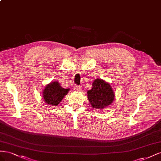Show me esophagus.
Wrapping results in <instances>:
<instances>
[{
	"label": "esophagus",
	"mask_w": 161,
	"mask_h": 161,
	"mask_svg": "<svg viewBox=\"0 0 161 161\" xmlns=\"http://www.w3.org/2000/svg\"><path fill=\"white\" fill-rule=\"evenodd\" d=\"M74 90L77 92H80L81 90V87L80 86H75L74 87Z\"/></svg>",
	"instance_id": "34e87169"
}]
</instances>
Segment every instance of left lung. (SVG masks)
Returning a JSON list of instances; mask_svg holds the SVG:
<instances>
[{
	"instance_id": "left-lung-1",
	"label": "left lung",
	"mask_w": 161,
	"mask_h": 161,
	"mask_svg": "<svg viewBox=\"0 0 161 161\" xmlns=\"http://www.w3.org/2000/svg\"><path fill=\"white\" fill-rule=\"evenodd\" d=\"M91 107L99 111L111 105L114 99V92L111 84L97 78L92 82V88L87 92Z\"/></svg>"
}]
</instances>
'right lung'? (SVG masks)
<instances>
[{"label": "right lung", "instance_id": "1", "mask_svg": "<svg viewBox=\"0 0 161 161\" xmlns=\"http://www.w3.org/2000/svg\"><path fill=\"white\" fill-rule=\"evenodd\" d=\"M69 88H63L57 81H52L46 86L42 92L44 102L50 106L57 107L65 96L67 94Z\"/></svg>", "mask_w": 161, "mask_h": 161}]
</instances>
